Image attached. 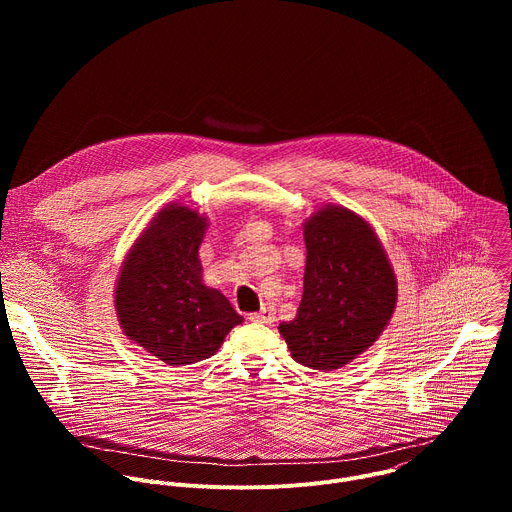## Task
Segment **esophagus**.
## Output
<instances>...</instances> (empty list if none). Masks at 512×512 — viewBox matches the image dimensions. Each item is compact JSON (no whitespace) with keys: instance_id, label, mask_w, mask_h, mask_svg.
I'll return each mask as SVG.
<instances>
[{"instance_id":"esophagus-1","label":"esophagus","mask_w":512,"mask_h":512,"mask_svg":"<svg viewBox=\"0 0 512 512\" xmlns=\"http://www.w3.org/2000/svg\"><path fill=\"white\" fill-rule=\"evenodd\" d=\"M249 320H251V322H255V324H273V320H275V312H273V308L265 306L261 312L249 314Z\"/></svg>"}]
</instances>
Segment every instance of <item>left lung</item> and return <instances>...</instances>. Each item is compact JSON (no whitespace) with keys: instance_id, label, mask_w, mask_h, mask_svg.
I'll use <instances>...</instances> for the list:
<instances>
[{"instance_id":"obj_1","label":"left lung","mask_w":512,"mask_h":512,"mask_svg":"<svg viewBox=\"0 0 512 512\" xmlns=\"http://www.w3.org/2000/svg\"><path fill=\"white\" fill-rule=\"evenodd\" d=\"M306 271L296 318L279 334L298 362L336 371L387 328L397 306V277L369 221L324 204L304 223Z\"/></svg>"}]
</instances>
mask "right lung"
<instances>
[{
  "label": "right lung",
  "mask_w": 512,
  "mask_h": 512,
  "mask_svg": "<svg viewBox=\"0 0 512 512\" xmlns=\"http://www.w3.org/2000/svg\"><path fill=\"white\" fill-rule=\"evenodd\" d=\"M208 218L170 202L131 245L115 285L123 334L170 367L212 356L243 322L221 291L202 283L198 249Z\"/></svg>",
  "instance_id": "1"
}]
</instances>
